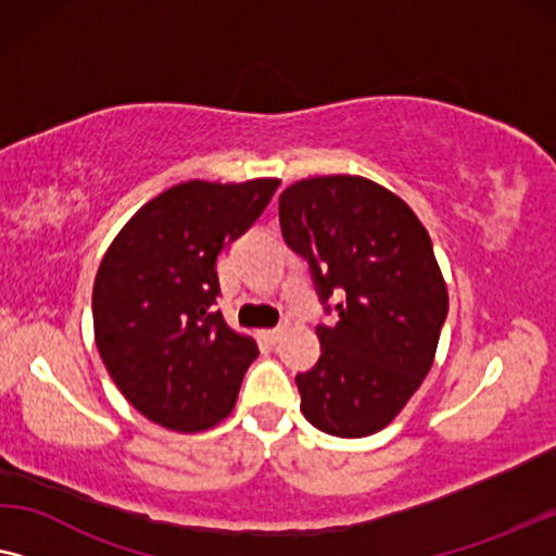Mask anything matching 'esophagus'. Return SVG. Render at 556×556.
Returning <instances> with one entry per match:
<instances>
[{"instance_id": "1", "label": "esophagus", "mask_w": 556, "mask_h": 556, "mask_svg": "<svg viewBox=\"0 0 556 556\" xmlns=\"http://www.w3.org/2000/svg\"><path fill=\"white\" fill-rule=\"evenodd\" d=\"M281 334H285V327H275V330H264V340L269 342V345H277V342L281 340Z\"/></svg>"}]
</instances>
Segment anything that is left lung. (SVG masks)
Listing matches in <instances>:
<instances>
[{"label": "left lung", "instance_id": "left-lung-1", "mask_svg": "<svg viewBox=\"0 0 556 556\" xmlns=\"http://www.w3.org/2000/svg\"><path fill=\"white\" fill-rule=\"evenodd\" d=\"M279 226L319 300L342 296L338 323L317 327V365L296 375L304 418L338 438L378 433L426 380L448 315L431 237L401 197L345 174L287 186Z\"/></svg>", "mask_w": 556, "mask_h": 556}]
</instances>
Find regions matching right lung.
Returning <instances> with one entry per match:
<instances>
[{"mask_svg":"<svg viewBox=\"0 0 556 556\" xmlns=\"http://www.w3.org/2000/svg\"><path fill=\"white\" fill-rule=\"evenodd\" d=\"M277 189L279 178L170 186L130 216L100 262L92 287L98 353L125 401L168 431L222 424L260 355L254 338L214 309L216 256Z\"/></svg>","mask_w":556,"mask_h":556,"instance_id":"add662e5","label":"right lung"}]
</instances>
